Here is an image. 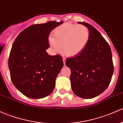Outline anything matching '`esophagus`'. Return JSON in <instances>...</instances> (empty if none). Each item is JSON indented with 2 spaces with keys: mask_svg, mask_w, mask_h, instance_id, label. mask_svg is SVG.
Returning <instances> with one entry per match:
<instances>
[{
  "mask_svg": "<svg viewBox=\"0 0 123 123\" xmlns=\"http://www.w3.org/2000/svg\"><path fill=\"white\" fill-rule=\"evenodd\" d=\"M65 61H66V59L65 58H63V62H64V65H65Z\"/></svg>",
  "mask_w": 123,
  "mask_h": 123,
  "instance_id": "esophagus-1",
  "label": "esophagus"
}]
</instances>
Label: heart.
Masks as SVG:
<instances>
[{"label": "heart", "instance_id": "1", "mask_svg": "<svg viewBox=\"0 0 123 123\" xmlns=\"http://www.w3.org/2000/svg\"><path fill=\"white\" fill-rule=\"evenodd\" d=\"M54 34L55 38L53 37L48 38L52 51L60 53L63 47L65 54L69 56L80 54L86 46L90 37L87 27L70 23L58 26L54 29Z\"/></svg>", "mask_w": 123, "mask_h": 123}]
</instances>
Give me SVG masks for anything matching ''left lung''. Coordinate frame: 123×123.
Segmentation results:
<instances>
[{
    "label": "left lung",
    "instance_id": "8db88e82",
    "mask_svg": "<svg viewBox=\"0 0 123 123\" xmlns=\"http://www.w3.org/2000/svg\"><path fill=\"white\" fill-rule=\"evenodd\" d=\"M90 31V40L80 54L68 58L66 65L71 71L70 80L74 93L82 98H92L103 93L114 72L110 45L91 25L80 22Z\"/></svg>",
    "mask_w": 123,
    "mask_h": 123
}]
</instances>
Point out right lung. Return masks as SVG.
Masks as SVG:
<instances>
[{"label": "right lung", "instance_id": "1", "mask_svg": "<svg viewBox=\"0 0 123 123\" xmlns=\"http://www.w3.org/2000/svg\"><path fill=\"white\" fill-rule=\"evenodd\" d=\"M63 22L32 25L22 31L12 45L9 58L10 78L15 87L31 98H42L52 92L64 64L59 55L51 56L48 37Z\"/></svg>", "mask_w": 123, "mask_h": 123}]
</instances>
